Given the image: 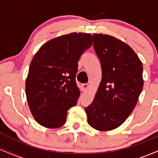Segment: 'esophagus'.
<instances>
[{
    "instance_id": "34e87169",
    "label": "esophagus",
    "mask_w": 158,
    "mask_h": 158,
    "mask_svg": "<svg viewBox=\"0 0 158 158\" xmlns=\"http://www.w3.org/2000/svg\"><path fill=\"white\" fill-rule=\"evenodd\" d=\"M88 88V84H82L81 85V90L82 91H86L87 89Z\"/></svg>"
}]
</instances>
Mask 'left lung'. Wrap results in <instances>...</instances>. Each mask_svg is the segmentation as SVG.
<instances>
[{"mask_svg":"<svg viewBox=\"0 0 158 158\" xmlns=\"http://www.w3.org/2000/svg\"><path fill=\"white\" fill-rule=\"evenodd\" d=\"M102 80L91 104L85 108L88 122L101 131L117 128L138 101L143 86V64L129 45L114 36L94 34Z\"/></svg>","mask_w":158,"mask_h":158,"instance_id":"left-lung-1","label":"left lung"}]
</instances>
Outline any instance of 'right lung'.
I'll use <instances>...</instances> for the list:
<instances>
[{
	"label": "right lung",
	"instance_id": "obj_1",
	"mask_svg": "<svg viewBox=\"0 0 158 158\" xmlns=\"http://www.w3.org/2000/svg\"><path fill=\"white\" fill-rule=\"evenodd\" d=\"M89 33L71 32L44 43L34 56L26 79L30 111L41 126L56 128L66 123L68 110L77 105L78 61L93 43Z\"/></svg>",
	"mask_w": 158,
	"mask_h": 158
}]
</instances>
